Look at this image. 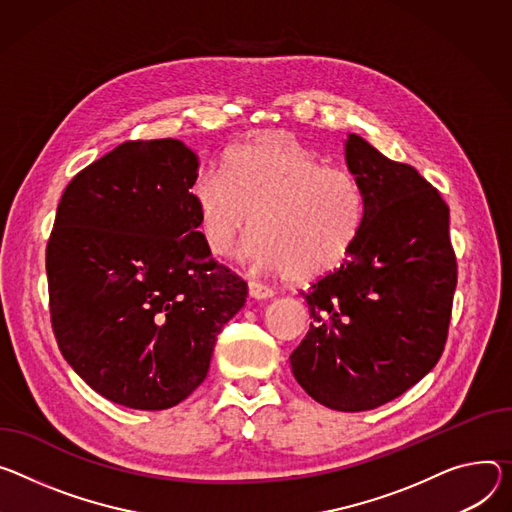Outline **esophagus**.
<instances>
[{"instance_id": "1", "label": "esophagus", "mask_w": 512, "mask_h": 512, "mask_svg": "<svg viewBox=\"0 0 512 512\" xmlns=\"http://www.w3.org/2000/svg\"><path fill=\"white\" fill-rule=\"evenodd\" d=\"M249 294H251L253 298H257V300H263V298H271L275 292H273L269 286L251 280V282H249Z\"/></svg>"}]
</instances>
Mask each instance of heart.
I'll list each match as a JSON object with an SVG mask.
<instances>
[{
  "label": "heart",
  "instance_id": "heart-1",
  "mask_svg": "<svg viewBox=\"0 0 512 512\" xmlns=\"http://www.w3.org/2000/svg\"><path fill=\"white\" fill-rule=\"evenodd\" d=\"M224 175L206 169L192 183L208 249L226 257L253 226L245 257L294 282H312L351 251L363 222L357 181L324 167L310 149L265 136L224 159Z\"/></svg>",
  "mask_w": 512,
  "mask_h": 512
}]
</instances>
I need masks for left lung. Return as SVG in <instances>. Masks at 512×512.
Listing matches in <instances>:
<instances>
[{
	"label": "left lung",
	"instance_id": "8db88e82",
	"mask_svg": "<svg viewBox=\"0 0 512 512\" xmlns=\"http://www.w3.org/2000/svg\"><path fill=\"white\" fill-rule=\"evenodd\" d=\"M345 159L363 222L341 267L302 292L312 322L290 363L316 402L361 412L398 398L437 365L457 261L449 206L421 173L359 134H349Z\"/></svg>",
	"mask_w": 512,
	"mask_h": 512
}]
</instances>
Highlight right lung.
<instances>
[{"label": "right lung", "instance_id": "right-lung-1", "mask_svg": "<svg viewBox=\"0 0 512 512\" xmlns=\"http://www.w3.org/2000/svg\"><path fill=\"white\" fill-rule=\"evenodd\" d=\"M198 165L175 138L118 145L69 181L46 245L63 357L91 390L128 408L188 398L247 300V282L198 230Z\"/></svg>", "mask_w": 512, "mask_h": 512}]
</instances>
